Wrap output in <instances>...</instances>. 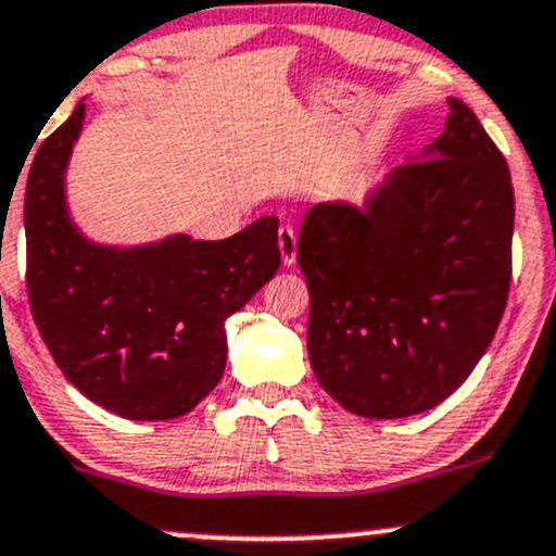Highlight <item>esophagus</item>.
Returning <instances> with one entry per match:
<instances>
[{"mask_svg":"<svg viewBox=\"0 0 556 556\" xmlns=\"http://www.w3.org/2000/svg\"><path fill=\"white\" fill-rule=\"evenodd\" d=\"M277 244H279V252H282L285 266H293L295 255H299V237H295V228L293 226L279 228Z\"/></svg>","mask_w":556,"mask_h":556,"instance_id":"obj_1","label":"esophagus"}]
</instances>
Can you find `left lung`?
Here are the masks:
<instances>
[{"label":"left lung","mask_w":556,"mask_h":556,"mask_svg":"<svg viewBox=\"0 0 556 556\" xmlns=\"http://www.w3.org/2000/svg\"><path fill=\"white\" fill-rule=\"evenodd\" d=\"M444 131L361 204L306 212L314 377L357 417L439 406L484 357L511 285L514 190L506 159L463 99Z\"/></svg>","instance_id":"1"}]
</instances>
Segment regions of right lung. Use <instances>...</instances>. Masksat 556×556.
Listing matches in <instances>:
<instances>
[{
	"label": "right lung",
	"instance_id": "1",
	"mask_svg": "<svg viewBox=\"0 0 556 556\" xmlns=\"http://www.w3.org/2000/svg\"><path fill=\"white\" fill-rule=\"evenodd\" d=\"M86 102L39 144L26 179V288L50 355L88 401L159 422L188 414L226 371V319L279 268L277 217L228 239L169 233L93 242L66 201Z\"/></svg>",
	"mask_w": 556,
	"mask_h": 556
}]
</instances>
